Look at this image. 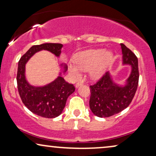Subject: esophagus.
Returning a JSON list of instances; mask_svg holds the SVG:
<instances>
[{
  "instance_id": "esophagus-1",
  "label": "esophagus",
  "mask_w": 156,
  "mask_h": 156,
  "mask_svg": "<svg viewBox=\"0 0 156 156\" xmlns=\"http://www.w3.org/2000/svg\"><path fill=\"white\" fill-rule=\"evenodd\" d=\"M82 84H83V82H77V83H76V84H75V87H76V88H78L79 87L81 86V85H82Z\"/></svg>"
}]
</instances>
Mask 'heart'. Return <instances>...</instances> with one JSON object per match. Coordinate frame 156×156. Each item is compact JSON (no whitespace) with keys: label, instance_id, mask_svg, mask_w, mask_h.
<instances>
[{"label":"heart","instance_id":"1","mask_svg":"<svg viewBox=\"0 0 156 156\" xmlns=\"http://www.w3.org/2000/svg\"><path fill=\"white\" fill-rule=\"evenodd\" d=\"M113 58L110 51L104 49L88 50L78 52L74 55V62L75 66L69 65V71L74 79L81 76L80 70L89 69V76L92 79H99L105 73L106 68Z\"/></svg>","mask_w":156,"mask_h":156}]
</instances>
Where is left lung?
<instances>
[{"instance_id":"obj_1","label":"left lung","mask_w":156,"mask_h":156,"mask_svg":"<svg viewBox=\"0 0 156 156\" xmlns=\"http://www.w3.org/2000/svg\"><path fill=\"white\" fill-rule=\"evenodd\" d=\"M123 65L131 66V74L124 85L115 83L109 72L94 85H91L89 107L100 118L109 117L125 109L133 99L138 87L139 72L138 58L124 44H121Z\"/></svg>"}]
</instances>
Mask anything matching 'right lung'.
<instances>
[{
  "label": "right lung",
  "instance_id": "1",
  "mask_svg": "<svg viewBox=\"0 0 156 156\" xmlns=\"http://www.w3.org/2000/svg\"><path fill=\"white\" fill-rule=\"evenodd\" d=\"M63 45L59 43H44L33 45L21 57L18 62L17 84L19 94L23 103L28 109L38 116L44 118H55L59 116L65 108L69 95L75 91L74 85L66 82L62 72L57 79L42 87L30 84L25 78V64L41 50H48L56 57H59ZM63 73L67 70L65 64H61Z\"/></svg>",
  "mask_w": 156,
  "mask_h": 156
}]
</instances>
